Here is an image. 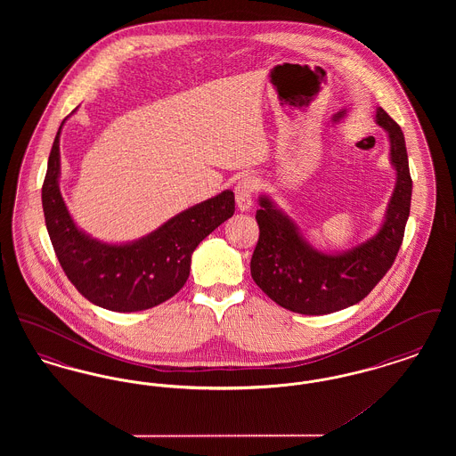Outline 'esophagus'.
I'll return each mask as SVG.
<instances>
[{
    "label": "esophagus",
    "instance_id": "obj_1",
    "mask_svg": "<svg viewBox=\"0 0 456 456\" xmlns=\"http://www.w3.org/2000/svg\"><path fill=\"white\" fill-rule=\"evenodd\" d=\"M255 179L253 177H242L234 188L236 193V205L239 212H248L253 205V191H255Z\"/></svg>",
    "mask_w": 456,
    "mask_h": 456
}]
</instances>
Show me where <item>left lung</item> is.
I'll use <instances>...</instances> for the list:
<instances>
[{
  "label": "left lung",
  "mask_w": 456,
  "mask_h": 456,
  "mask_svg": "<svg viewBox=\"0 0 456 456\" xmlns=\"http://www.w3.org/2000/svg\"><path fill=\"white\" fill-rule=\"evenodd\" d=\"M374 121L390 142L395 188L370 238L342 251L318 249L272 196H258L260 239L251 258V277L289 311L318 316L350 307L368 296L396 258L411 214L412 179L400 126L381 108H376Z\"/></svg>",
  "instance_id": "left-lung-1"
}]
</instances>
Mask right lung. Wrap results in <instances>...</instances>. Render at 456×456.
<instances>
[{"instance_id": "1", "label": "right lung", "mask_w": 456, "mask_h": 456, "mask_svg": "<svg viewBox=\"0 0 456 456\" xmlns=\"http://www.w3.org/2000/svg\"><path fill=\"white\" fill-rule=\"evenodd\" d=\"M65 121L49 153L43 208L66 277L90 303L116 313L143 311L171 299L190 277L196 246L234 216V193L225 190L196 203L143 238L126 242L94 238L73 220L60 190V134Z\"/></svg>"}]
</instances>
